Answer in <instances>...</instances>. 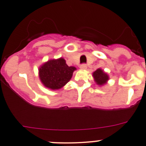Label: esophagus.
Returning <instances> with one entry per match:
<instances>
[{"instance_id": "obj_1", "label": "esophagus", "mask_w": 146, "mask_h": 146, "mask_svg": "<svg viewBox=\"0 0 146 146\" xmlns=\"http://www.w3.org/2000/svg\"><path fill=\"white\" fill-rule=\"evenodd\" d=\"M80 68L81 69H86V68H87V65H86V64H81Z\"/></svg>"}]
</instances>
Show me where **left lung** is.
<instances>
[{
    "mask_svg": "<svg viewBox=\"0 0 146 146\" xmlns=\"http://www.w3.org/2000/svg\"><path fill=\"white\" fill-rule=\"evenodd\" d=\"M93 76H94V80L96 82V83L99 86L105 84L107 81L108 80V79H109L108 74L106 73H104L101 69H98L97 70L95 71L93 73Z\"/></svg>",
    "mask_w": 146,
    "mask_h": 146,
    "instance_id": "obj_1",
    "label": "left lung"
}]
</instances>
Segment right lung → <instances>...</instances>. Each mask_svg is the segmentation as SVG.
<instances>
[{
  "label": "right lung",
  "instance_id": "right-lung-1",
  "mask_svg": "<svg viewBox=\"0 0 146 146\" xmlns=\"http://www.w3.org/2000/svg\"><path fill=\"white\" fill-rule=\"evenodd\" d=\"M76 68L69 66L64 58L50 60L39 68V77L45 87L55 90L65 86Z\"/></svg>",
  "mask_w": 146,
  "mask_h": 146
}]
</instances>
